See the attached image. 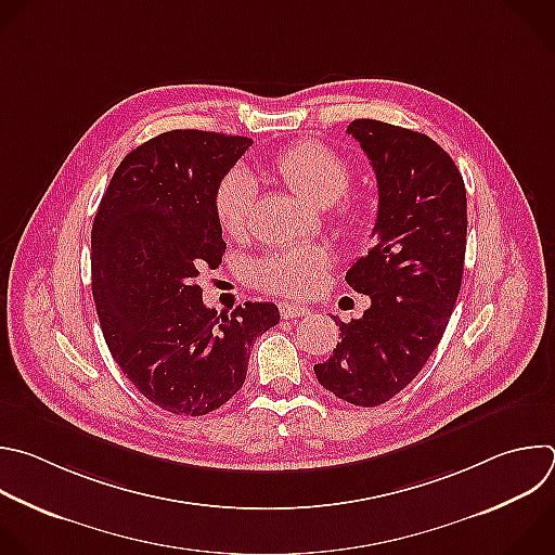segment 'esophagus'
<instances>
[{
  "mask_svg": "<svg viewBox=\"0 0 555 555\" xmlns=\"http://www.w3.org/2000/svg\"><path fill=\"white\" fill-rule=\"evenodd\" d=\"M279 311H281L283 320H292V318H300V315H309L311 313L309 307L298 305V302H287V300L279 305Z\"/></svg>",
  "mask_w": 555,
  "mask_h": 555,
  "instance_id": "1",
  "label": "esophagus"
}]
</instances>
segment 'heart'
<instances>
[{"label":"heart","instance_id":"b5f03b06","mask_svg":"<svg viewBox=\"0 0 555 555\" xmlns=\"http://www.w3.org/2000/svg\"><path fill=\"white\" fill-rule=\"evenodd\" d=\"M270 165L294 194L313 207H328L350 184L348 163L333 147L313 139L281 150ZM257 196V180L246 169H231L222 176L214 194V211L227 235L240 237L246 233ZM344 216L348 222H357L359 209L348 205ZM328 266L331 253L324 246L300 244L259 259L253 268V281L266 292L302 298L322 285Z\"/></svg>","mask_w":555,"mask_h":555}]
</instances>
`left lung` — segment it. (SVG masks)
Instances as JSON below:
<instances>
[{
	"instance_id": "8db88e82",
	"label": "left lung",
	"mask_w": 555,
	"mask_h": 555,
	"mask_svg": "<svg viewBox=\"0 0 555 555\" xmlns=\"http://www.w3.org/2000/svg\"><path fill=\"white\" fill-rule=\"evenodd\" d=\"M379 184L375 246L346 272V283L371 296L341 341L313 365L337 399L375 408L397 397L423 371L455 307L466 253V190L453 158L427 134L354 119L348 126Z\"/></svg>"
}]
</instances>
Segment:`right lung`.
Listing matches in <instances>:
<instances>
[{
  "label": "right lung",
  "mask_w": 555,
  "mask_h": 555,
  "mask_svg": "<svg viewBox=\"0 0 555 555\" xmlns=\"http://www.w3.org/2000/svg\"><path fill=\"white\" fill-rule=\"evenodd\" d=\"M253 139L169 130L115 169L91 231V292L106 346L132 386L176 416H205L240 392L272 302L231 315L205 307L201 268L227 244L214 211L224 173Z\"/></svg>",
  "instance_id": "obj_1"
}]
</instances>
